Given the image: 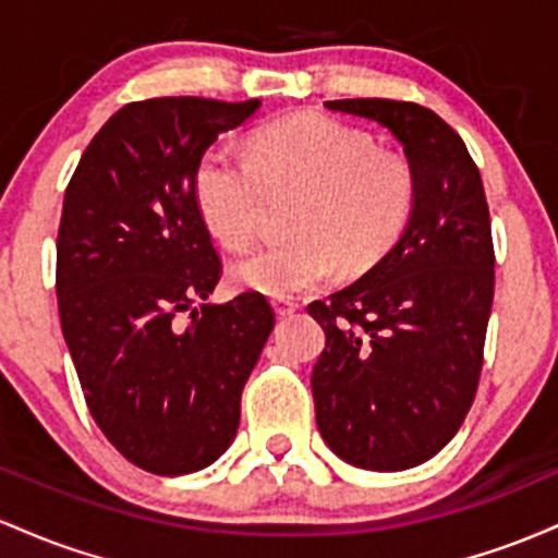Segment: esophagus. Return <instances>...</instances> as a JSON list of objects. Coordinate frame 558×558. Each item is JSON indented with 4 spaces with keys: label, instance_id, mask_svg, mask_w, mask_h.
Here are the masks:
<instances>
[{
    "label": "esophagus",
    "instance_id": "obj_1",
    "mask_svg": "<svg viewBox=\"0 0 558 558\" xmlns=\"http://www.w3.org/2000/svg\"><path fill=\"white\" fill-rule=\"evenodd\" d=\"M274 313H277L279 318H287L292 316V313L298 311V303H292V300H274Z\"/></svg>",
    "mask_w": 558,
    "mask_h": 558
}]
</instances>
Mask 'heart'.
I'll list each match as a JSON object with an SVG mask.
<instances>
[{
  "label": "heart",
  "mask_w": 558,
  "mask_h": 558,
  "mask_svg": "<svg viewBox=\"0 0 558 558\" xmlns=\"http://www.w3.org/2000/svg\"><path fill=\"white\" fill-rule=\"evenodd\" d=\"M263 186H303L292 213L295 236L234 260L236 290L295 298L335 277L366 271L387 255L414 208V173L398 155L379 153L372 134L318 112L258 131L247 155L216 144L197 160L192 192L205 229L229 250L255 240Z\"/></svg>",
  "instance_id": "obj_1"
}]
</instances>
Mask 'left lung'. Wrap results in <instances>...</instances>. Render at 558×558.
<instances>
[{
  "label": "left lung",
  "mask_w": 558,
  "mask_h": 558,
  "mask_svg": "<svg viewBox=\"0 0 558 558\" xmlns=\"http://www.w3.org/2000/svg\"><path fill=\"white\" fill-rule=\"evenodd\" d=\"M403 144L414 208L396 247L345 290L316 300L327 348L311 374L316 424L348 464L400 472L464 424L482 372L496 255L472 155L440 116L396 99H335Z\"/></svg>",
  "instance_id": "obj_1"
}]
</instances>
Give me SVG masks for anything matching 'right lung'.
I'll list each match as a JSON object with an SVG mask.
<instances>
[{"label": "right lung", "instance_id": "1", "mask_svg": "<svg viewBox=\"0 0 558 558\" xmlns=\"http://www.w3.org/2000/svg\"><path fill=\"white\" fill-rule=\"evenodd\" d=\"M260 99L158 97L97 131L58 231L62 337L105 437L144 472L210 466L234 440L274 329L266 298L210 303L221 260L192 192L197 160Z\"/></svg>", "mask_w": 558, "mask_h": 558}]
</instances>
